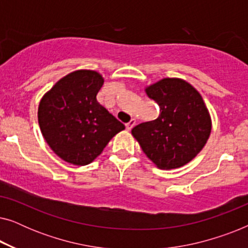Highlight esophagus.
Wrapping results in <instances>:
<instances>
[{
    "label": "esophagus",
    "mask_w": 248,
    "mask_h": 248,
    "mask_svg": "<svg viewBox=\"0 0 248 248\" xmlns=\"http://www.w3.org/2000/svg\"><path fill=\"white\" fill-rule=\"evenodd\" d=\"M134 125H135V120H134V118H132V120L128 122V123L125 124V126H126V130L127 131H131V128L133 127Z\"/></svg>",
    "instance_id": "1"
}]
</instances>
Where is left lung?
<instances>
[{
	"label": "left lung",
	"mask_w": 248,
	"mask_h": 248,
	"mask_svg": "<svg viewBox=\"0 0 248 248\" xmlns=\"http://www.w3.org/2000/svg\"><path fill=\"white\" fill-rule=\"evenodd\" d=\"M160 107V115L132 130L147 157L160 169L188 164L204 147L211 116L198 90L179 78H164L145 88Z\"/></svg>",
	"instance_id": "8db88e82"
}]
</instances>
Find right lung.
Returning a JSON list of instances; mask_svg holds the SVG:
<instances>
[{
  "instance_id": "1",
  "label": "right lung",
  "mask_w": 248,
  "mask_h": 248,
  "mask_svg": "<svg viewBox=\"0 0 248 248\" xmlns=\"http://www.w3.org/2000/svg\"><path fill=\"white\" fill-rule=\"evenodd\" d=\"M104 78L97 71L77 70L60 79L42 97L40 131L64 161L86 166L99 155L123 123L97 101Z\"/></svg>"
}]
</instances>
